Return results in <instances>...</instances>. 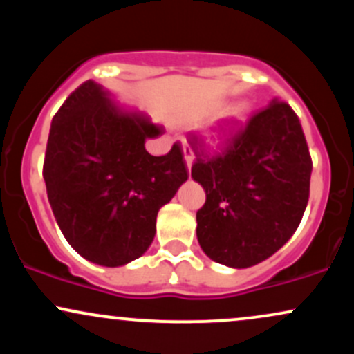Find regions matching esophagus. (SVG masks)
<instances>
[{
	"label": "esophagus",
	"instance_id": "obj_1",
	"mask_svg": "<svg viewBox=\"0 0 354 354\" xmlns=\"http://www.w3.org/2000/svg\"><path fill=\"white\" fill-rule=\"evenodd\" d=\"M183 154H185V163H186V168H188V171L191 169V166H193V160H194V156H193V151H191V148L189 146H183Z\"/></svg>",
	"mask_w": 354,
	"mask_h": 354
}]
</instances>
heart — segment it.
I'll list each match as a JSON object with an SVG mask.
<instances>
[{
  "label": "heart",
  "mask_w": 354,
  "mask_h": 354,
  "mask_svg": "<svg viewBox=\"0 0 354 354\" xmlns=\"http://www.w3.org/2000/svg\"><path fill=\"white\" fill-rule=\"evenodd\" d=\"M223 111V104H216V106H211L203 111L201 115L194 118V121L206 120V118H211L218 113ZM251 104L248 101H239V103L233 104V106L225 109L221 115V120L218 121L213 128L206 131V143L211 149H219L225 148L226 145L233 140L234 136L241 131L243 128L248 124V121L251 120Z\"/></svg>",
  "instance_id": "b5f03b06"
}]
</instances>
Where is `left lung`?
Instances as JSON below:
<instances>
[{
	"label": "left lung",
	"instance_id": "1",
	"mask_svg": "<svg viewBox=\"0 0 354 354\" xmlns=\"http://www.w3.org/2000/svg\"><path fill=\"white\" fill-rule=\"evenodd\" d=\"M311 169L298 116L273 98L221 156L198 160L191 168V178L206 193L196 213L205 254L238 270L274 254L301 221Z\"/></svg>",
	"mask_w": 354,
	"mask_h": 354
}]
</instances>
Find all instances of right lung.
Instances as JSON below:
<instances>
[{"label":"right lung","instance_id":"1","mask_svg":"<svg viewBox=\"0 0 354 354\" xmlns=\"http://www.w3.org/2000/svg\"><path fill=\"white\" fill-rule=\"evenodd\" d=\"M149 116L120 106L95 81L73 91L51 121L43 178L61 233L100 266L135 261L151 246L158 211L188 180L181 148L146 151Z\"/></svg>","mask_w":354,"mask_h":354}]
</instances>
